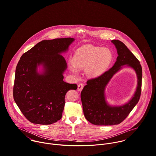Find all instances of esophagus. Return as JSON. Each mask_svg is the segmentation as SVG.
<instances>
[{"instance_id": "34e87169", "label": "esophagus", "mask_w": 156, "mask_h": 156, "mask_svg": "<svg viewBox=\"0 0 156 156\" xmlns=\"http://www.w3.org/2000/svg\"><path fill=\"white\" fill-rule=\"evenodd\" d=\"M83 87H84V85L82 83L79 84L78 86V91H81L83 89Z\"/></svg>"}]
</instances>
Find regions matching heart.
Listing matches in <instances>:
<instances>
[{"label": "heart", "instance_id": "b5f03b06", "mask_svg": "<svg viewBox=\"0 0 156 156\" xmlns=\"http://www.w3.org/2000/svg\"><path fill=\"white\" fill-rule=\"evenodd\" d=\"M113 58L112 51L107 48L87 46L76 51L72 62L71 71L76 74L77 70L86 69L87 75L92 78L100 76L110 64Z\"/></svg>", "mask_w": 156, "mask_h": 156}]
</instances>
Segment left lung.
I'll use <instances>...</instances> for the list:
<instances>
[{"mask_svg": "<svg viewBox=\"0 0 156 156\" xmlns=\"http://www.w3.org/2000/svg\"><path fill=\"white\" fill-rule=\"evenodd\" d=\"M118 53L113 66L100 76L89 80L81 93L86 119L96 126H113L122 122L137 104L141 91L142 69L139 61L122 41L113 40ZM124 66L133 68L137 76V86L131 99L119 106H110L106 100V86L113 75Z\"/></svg>", "mask_w": 156, "mask_h": 156, "instance_id": "left-lung-1", "label": "left lung"}]
</instances>
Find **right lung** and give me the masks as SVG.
<instances>
[{
  "label": "right lung",
  "mask_w": 156,
  "mask_h": 156,
  "mask_svg": "<svg viewBox=\"0 0 156 156\" xmlns=\"http://www.w3.org/2000/svg\"><path fill=\"white\" fill-rule=\"evenodd\" d=\"M75 38L45 40L24 53L15 72L13 98L24 116L34 124L48 125L60 120L68 90L76 84L65 82L66 53ZM41 66L42 72L37 71Z\"/></svg>",
  "instance_id": "1"
}]
</instances>
